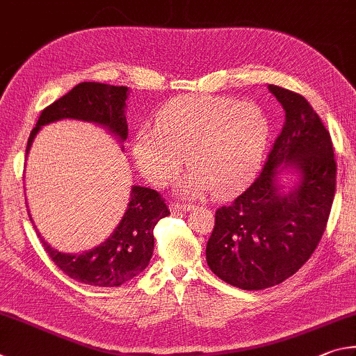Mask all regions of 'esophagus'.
<instances>
[{
	"instance_id": "34e87169",
	"label": "esophagus",
	"mask_w": 356,
	"mask_h": 356,
	"mask_svg": "<svg viewBox=\"0 0 356 356\" xmlns=\"http://www.w3.org/2000/svg\"><path fill=\"white\" fill-rule=\"evenodd\" d=\"M192 209H194V204L191 203H175V202L170 203V211H173V213H179V211L186 213V211H192Z\"/></svg>"
}]
</instances>
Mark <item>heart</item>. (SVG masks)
<instances>
[{
    "mask_svg": "<svg viewBox=\"0 0 356 356\" xmlns=\"http://www.w3.org/2000/svg\"><path fill=\"white\" fill-rule=\"evenodd\" d=\"M269 136V120L257 104L228 97H184L162 108L154 129L137 133L133 153L153 184L173 181L188 159L192 168L178 183L181 194L214 191L228 197L257 175Z\"/></svg>",
    "mask_w": 356,
    "mask_h": 356,
    "instance_id": "heart-1",
    "label": "heart"
}]
</instances>
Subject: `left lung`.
<instances>
[{
  "mask_svg": "<svg viewBox=\"0 0 356 356\" xmlns=\"http://www.w3.org/2000/svg\"><path fill=\"white\" fill-rule=\"evenodd\" d=\"M284 123L254 183L216 211L207 245L209 269L228 284L259 291L300 269L325 232L336 191L332 137L307 98L278 86ZM292 168L299 181L283 191L279 173Z\"/></svg>",
  "mask_w": 356,
  "mask_h": 356,
  "instance_id": "1",
  "label": "left lung"
}]
</instances>
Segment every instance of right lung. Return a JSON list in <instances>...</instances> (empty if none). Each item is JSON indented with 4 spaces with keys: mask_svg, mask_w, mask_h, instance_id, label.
<instances>
[{
    "mask_svg": "<svg viewBox=\"0 0 356 356\" xmlns=\"http://www.w3.org/2000/svg\"><path fill=\"white\" fill-rule=\"evenodd\" d=\"M127 98L128 87L124 86L102 83L74 86L64 97L42 111L35 128L31 131L26 156L39 129L62 118L97 123L117 136L118 140L124 142L128 137L124 117ZM129 197L128 208L114 233L89 252L81 254L62 253L43 241L37 232L45 252L65 275L98 288H117L145 269L153 254V229L156 223L170 214V211L159 192L149 188L133 186Z\"/></svg>",
    "mask_w": 356,
    "mask_h": 356,
    "instance_id": "1",
    "label": "right lung"
}]
</instances>
